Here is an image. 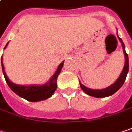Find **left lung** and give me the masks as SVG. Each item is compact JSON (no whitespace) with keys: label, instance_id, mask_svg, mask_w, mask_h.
<instances>
[{"label":"left lung","instance_id":"left-lung-1","mask_svg":"<svg viewBox=\"0 0 132 132\" xmlns=\"http://www.w3.org/2000/svg\"><path fill=\"white\" fill-rule=\"evenodd\" d=\"M119 40L122 43L123 53H124V55H125V65H124V68H123V70H122L120 76V77L117 79V80L113 85H111V86H109V87L106 88L102 89V90H93V89L88 88L87 87H85V85H83L80 82L79 84H80L81 88L82 89L83 91L85 94H87L88 95L92 96L97 97V98L105 97V96H109L114 94L116 91H117L119 89L122 87V85H123L125 80H126L127 73L129 72V57H128V54L126 52L125 45H124V43L122 42V39L120 38H119Z\"/></svg>","mask_w":132,"mask_h":132}]
</instances>
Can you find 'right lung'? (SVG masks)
<instances>
[{
	"mask_svg": "<svg viewBox=\"0 0 132 132\" xmlns=\"http://www.w3.org/2000/svg\"><path fill=\"white\" fill-rule=\"evenodd\" d=\"M7 44L8 43L6 44V45L5 46L4 48H6ZM63 64H64V62L61 63L60 65L58 67L56 73H54L53 76H52V78L50 79L48 83L43 85L23 86V85H18L16 84H14L8 79L7 76L6 75L5 70H4L3 59L1 57V65H2L3 73L8 86L13 92H15L19 96L22 97L28 101H30V102H38V101H41V100H44L53 94V93L55 92L56 88H57V84H56L57 77L62 70Z\"/></svg>",
	"mask_w": 132,
	"mask_h": 132,
	"instance_id": "obj_1",
	"label": "right lung"
}]
</instances>
